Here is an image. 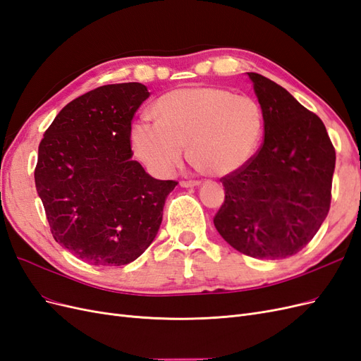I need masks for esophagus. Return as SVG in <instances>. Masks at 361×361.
Here are the masks:
<instances>
[{
    "label": "esophagus",
    "mask_w": 361,
    "mask_h": 361,
    "mask_svg": "<svg viewBox=\"0 0 361 361\" xmlns=\"http://www.w3.org/2000/svg\"><path fill=\"white\" fill-rule=\"evenodd\" d=\"M197 185H200V182H199V180H182V182H180V187H183V188L197 187Z\"/></svg>",
    "instance_id": "1"
}]
</instances>
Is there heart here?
Wrapping results in <instances>:
<instances>
[{
  "label": "heart",
  "mask_w": 361,
  "mask_h": 361,
  "mask_svg": "<svg viewBox=\"0 0 361 361\" xmlns=\"http://www.w3.org/2000/svg\"><path fill=\"white\" fill-rule=\"evenodd\" d=\"M158 120L140 117L130 128L135 155L158 174L179 167L190 145V158L200 171L231 176L247 167L265 135L259 102L223 87L192 85L162 94L155 102Z\"/></svg>",
  "instance_id": "heart-1"
}]
</instances>
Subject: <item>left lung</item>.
<instances>
[{
    "mask_svg": "<svg viewBox=\"0 0 361 361\" xmlns=\"http://www.w3.org/2000/svg\"><path fill=\"white\" fill-rule=\"evenodd\" d=\"M248 76L265 114V138L247 167L221 178L226 197L214 224L247 256L286 259L329 215L336 150L318 116L274 81Z\"/></svg>",
    "mask_w": 361,
    "mask_h": 361,
    "instance_id": "1",
    "label": "left lung"
}]
</instances>
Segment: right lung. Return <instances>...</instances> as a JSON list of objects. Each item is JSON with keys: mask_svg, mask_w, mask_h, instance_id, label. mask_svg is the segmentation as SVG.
Returning <instances> with one entry per match:
<instances>
[{"mask_svg": "<svg viewBox=\"0 0 361 361\" xmlns=\"http://www.w3.org/2000/svg\"><path fill=\"white\" fill-rule=\"evenodd\" d=\"M149 96L140 82L97 87L64 106L39 145L35 180L51 233L90 265L143 255L178 185L130 159V122Z\"/></svg>", "mask_w": 361, "mask_h": 361, "instance_id": "1", "label": "right lung"}]
</instances>
